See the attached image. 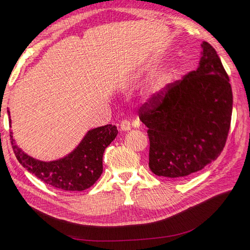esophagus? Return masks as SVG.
<instances>
[{"label": "esophagus", "mask_w": 250, "mask_h": 250, "mask_svg": "<svg viewBox=\"0 0 250 250\" xmlns=\"http://www.w3.org/2000/svg\"><path fill=\"white\" fill-rule=\"evenodd\" d=\"M132 129V125L127 121V120H124L121 123V130L122 132H128V130Z\"/></svg>", "instance_id": "34e87169"}]
</instances>
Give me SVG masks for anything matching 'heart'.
<instances>
[{"mask_svg":"<svg viewBox=\"0 0 250 250\" xmlns=\"http://www.w3.org/2000/svg\"><path fill=\"white\" fill-rule=\"evenodd\" d=\"M167 85H168V81L165 78L160 79L159 81H157V83L151 88L147 100L151 103H155L157 101H159L165 93Z\"/></svg>","mask_w":250,"mask_h":250,"instance_id":"heart-1","label":"heart"}]
</instances>
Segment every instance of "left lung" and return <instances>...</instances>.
I'll list each match as a JSON object with an SVG mask.
<instances>
[{
    "label": "left lung",
    "mask_w": 250,
    "mask_h": 250,
    "mask_svg": "<svg viewBox=\"0 0 250 250\" xmlns=\"http://www.w3.org/2000/svg\"><path fill=\"white\" fill-rule=\"evenodd\" d=\"M201 46L198 69L169 84L159 101L140 110L148 127L149 167L158 176L177 179L198 172L225 147L232 88L215 48L206 42Z\"/></svg>",
    "instance_id": "8db88e82"
}]
</instances>
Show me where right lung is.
I'll use <instances>...</instances> for the list:
<instances>
[{
  "instance_id": "1",
  "label": "right lung",
  "mask_w": 250,
  "mask_h": 250,
  "mask_svg": "<svg viewBox=\"0 0 250 250\" xmlns=\"http://www.w3.org/2000/svg\"><path fill=\"white\" fill-rule=\"evenodd\" d=\"M10 116V111L8 110ZM10 126H11V117ZM115 125H106L89 129L78 146L62 158L42 161L26 154L11 132V144L19 163L37 178L59 189L81 191L97 181L103 171L104 150L117 136Z\"/></svg>"
}]
</instances>
